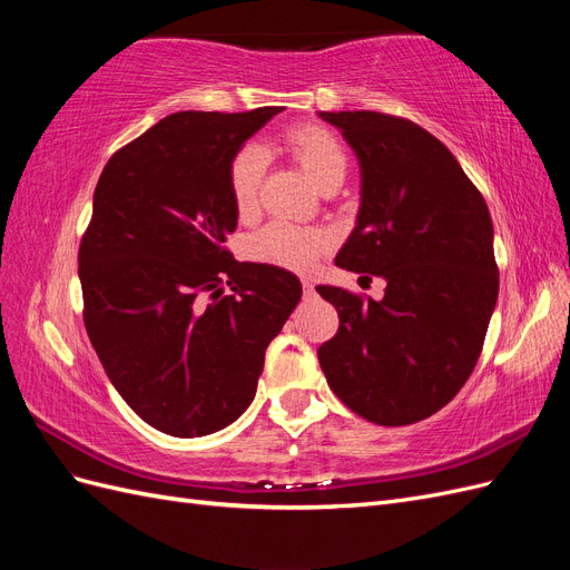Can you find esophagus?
Segmentation results:
<instances>
[{"label": "esophagus", "mask_w": 570, "mask_h": 570, "mask_svg": "<svg viewBox=\"0 0 570 570\" xmlns=\"http://www.w3.org/2000/svg\"><path fill=\"white\" fill-rule=\"evenodd\" d=\"M302 287H304V295H306V297H312L314 292H316V285H314L312 281H308V278H304V281H302Z\"/></svg>", "instance_id": "obj_1"}]
</instances>
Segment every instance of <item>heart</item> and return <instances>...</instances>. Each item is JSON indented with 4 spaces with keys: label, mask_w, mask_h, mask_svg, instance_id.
<instances>
[{
    "label": "heart",
    "mask_w": 570,
    "mask_h": 570,
    "mask_svg": "<svg viewBox=\"0 0 570 570\" xmlns=\"http://www.w3.org/2000/svg\"><path fill=\"white\" fill-rule=\"evenodd\" d=\"M285 145L318 187L344 176V170H347V154H344L340 140L321 126L292 128L285 135ZM264 170L266 157L254 145L235 151L228 164L230 202L239 220H249L258 209V189H262ZM327 247H331V235L318 228L273 220L249 237L247 254L262 264L308 271Z\"/></svg>",
    "instance_id": "obj_1"
}]
</instances>
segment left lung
Here are the masks:
<instances>
[{"mask_svg": "<svg viewBox=\"0 0 570 570\" xmlns=\"http://www.w3.org/2000/svg\"><path fill=\"white\" fill-rule=\"evenodd\" d=\"M354 149L356 226L335 264L387 283L383 299L318 285L340 327L321 344L327 385L358 416L409 425L469 381L499 295L488 204L435 135L377 111H318Z\"/></svg>", "mask_w": 570, "mask_h": 570, "instance_id": "1", "label": "left lung"}]
</instances>
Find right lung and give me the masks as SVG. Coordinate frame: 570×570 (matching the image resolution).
Returning <instances> with one entry per match:
<instances>
[{"mask_svg":"<svg viewBox=\"0 0 570 570\" xmlns=\"http://www.w3.org/2000/svg\"><path fill=\"white\" fill-rule=\"evenodd\" d=\"M281 111L170 114L118 149L95 187L78 252L85 327L118 394L166 435H212L243 416L302 299L295 273L223 249L237 228L228 164Z\"/></svg>","mask_w":570,"mask_h":570,"instance_id":"right-lung-1","label":"right lung"}]
</instances>
